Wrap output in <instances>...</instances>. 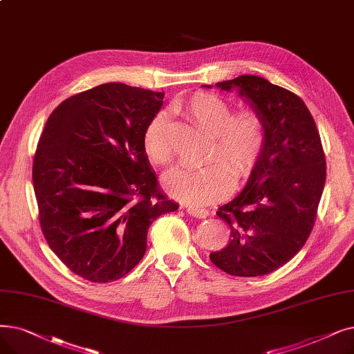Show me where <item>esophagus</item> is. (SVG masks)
<instances>
[{"label": "esophagus", "instance_id": "esophagus-1", "mask_svg": "<svg viewBox=\"0 0 354 354\" xmlns=\"http://www.w3.org/2000/svg\"><path fill=\"white\" fill-rule=\"evenodd\" d=\"M187 212L191 214L192 217H195V218H207V217H208V211H207V209L198 208V207H192V205L187 207Z\"/></svg>", "mask_w": 354, "mask_h": 354}]
</instances>
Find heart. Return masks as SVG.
Segmentation results:
<instances>
[{"label":"heart","mask_w":354,"mask_h":354,"mask_svg":"<svg viewBox=\"0 0 354 354\" xmlns=\"http://www.w3.org/2000/svg\"><path fill=\"white\" fill-rule=\"evenodd\" d=\"M176 109L192 124L211 133L208 159L212 162L198 169L176 166L163 176L165 191L175 199L205 205L225 196L233 179L249 178L268 142V122L253 106L232 113L230 104L211 92H195ZM143 149L158 166L172 160L171 122L165 113L153 117L143 134Z\"/></svg>","instance_id":"obj_1"}]
</instances>
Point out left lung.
<instances>
[{"label": "left lung", "mask_w": 354, "mask_h": 354, "mask_svg": "<svg viewBox=\"0 0 354 354\" xmlns=\"http://www.w3.org/2000/svg\"><path fill=\"white\" fill-rule=\"evenodd\" d=\"M217 86L236 88L268 122V142L248 185L217 211L232 239L209 254L225 273L254 278L283 266L308 240L326 183V155L310 110L294 92L256 75Z\"/></svg>", "instance_id": "obj_1"}]
</instances>
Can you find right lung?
Returning <instances> with one entry per match:
<instances>
[{"mask_svg":"<svg viewBox=\"0 0 354 354\" xmlns=\"http://www.w3.org/2000/svg\"><path fill=\"white\" fill-rule=\"evenodd\" d=\"M163 95L95 86L59 104L39 139L33 187L43 236L89 282L126 276L146 253L149 225L179 207L159 191L143 149Z\"/></svg>","mask_w":354,"mask_h":354,"instance_id":"add662e5","label":"right lung"}]
</instances>
